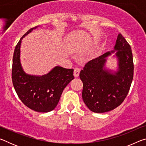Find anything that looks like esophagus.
I'll use <instances>...</instances> for the list:
<instances>
[{"mask_svg":"<svg viewBox=\"0 0 146 146\" xmlns=\"http://www.w3.org/2000/svg\"><path fill=\"white\" fill-rule=\"evenodd\" d=\"M80 69L78 68H75L74 69V76H75V77H78L79 76V74H80Z\"/></svg>","mask_w":146,"mask_h":146,"instance_id":"esophagus-1","label":"esophagus"}]
</instances>
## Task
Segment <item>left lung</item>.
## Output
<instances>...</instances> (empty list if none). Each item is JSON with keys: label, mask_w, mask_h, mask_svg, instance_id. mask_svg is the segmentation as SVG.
<instances>
[{"label": "left lung", "mask_w": 146, "mask_h": 146, "mask_svg": "<svg viewBox=\"0 0 146 146\" xmlns=\"http://www.w3.org/2000/svg\"><path fill=\"white\" fill-rule=\"evenodd\" d=\"M119 60V70L114 74L106 70V58L114 52ZM134 72L131 48L121 34H118L114 50L93 59L86 64L80 73L83 82L82 98L91 111L102 113L119 106L126 97Z\"/></svg>", "instance_id": "1"}]
</instances>
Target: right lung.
<instances>
[{"label":"right lung","mask_w":146,"mask_h":146,"mask_svg":"<svg viewBox=\"0 0 146 146\" xmlns=\"http://www.w3.org/2000/svg\"><path fill=\"white\" fill-rule=\"evenodd\" d=\"M37 26L31 28L20 39L15 48L12 65V82L19 98L24 105L37 112L51 111L58 104L64 88L74 78L73 69L56 66L42 76L25 73L20 62L22 39Z\"/></svg>","instance_id":"obj_1"}]
</instances>
